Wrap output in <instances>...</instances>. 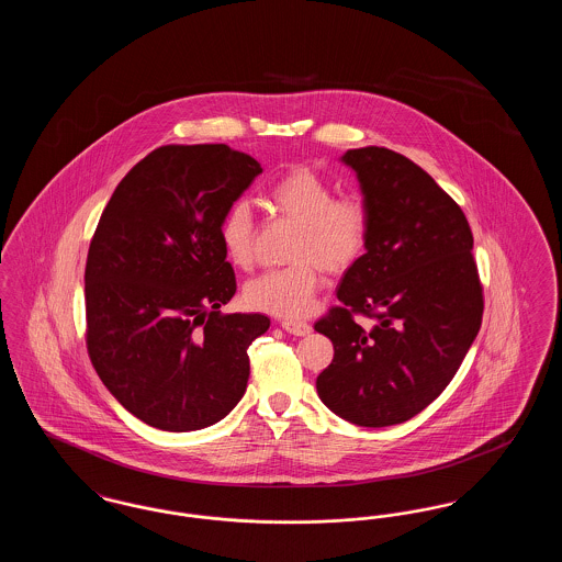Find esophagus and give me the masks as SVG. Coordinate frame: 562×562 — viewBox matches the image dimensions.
<instances>
[{
	"instance_id": "obj_1",
	"label": "esophagus",
	"mask_w": 562,
	"mask_h": 562,
	"mask_svg": "<svg viewBox=\"0 0 562 562\" xmlns=\"http://www.w3.org/2000/svg\"><path fill=\"white\" fill-rule=\"evenodd\" d=\"M280 326H282L286 333L294 335V337H305V335L312 333V326H310L307 322L282 321L280 322Z\"/></svg>"
}]
</instances>
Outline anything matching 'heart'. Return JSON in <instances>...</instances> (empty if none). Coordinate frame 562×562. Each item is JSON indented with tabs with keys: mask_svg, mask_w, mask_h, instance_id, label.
Listing matches in <instances>:
<instances>
[{
	"mask_svg": "<svg viewBox=\"0 0 562 562\" xmlns=\"http://www.w3.org/2000/svg\"><path fill=\"white\" fill-rule=\"evenodd\" d=\"M276 213L299 225L293 266L269 269L244 286L250 310L294 321L312 312L322 286L321 268L341 276L353 268L369 244L371 213L360 195H337L333 183L310 166H293L268 191ZM227 261L248 269L255 261V218L246 202H234L218 223Z\"/></svg>",
	"mask_w": 562,
	"mask_h": 562,
	"instance_id": "obj_1",
	"label": "heart"
}]
</instances>
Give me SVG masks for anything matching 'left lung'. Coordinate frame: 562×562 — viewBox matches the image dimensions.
I'll use <instances>...</instances> for the list:
<instances>
[{
	"instance_id": "obj_1",
	"label": "left lung",
	"mask_w": 562,
	"mask_h": 562,
	"mask_svg": "<svg viewBox=\"0 0 562 562\" xmlns=\"http://www.w3.org/2000/svg\"><path fill=\"white\" fill-rule=\"evenodd\" d=\"M341 161L358 177L371 236L341 278V307L314 324L335 348L316 387L349 424L385 428L451 383L481 330L482 284L468 218L424 168L385 147L349 149Z\"/></svg>"
}]
</instances>
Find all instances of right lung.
I'll use <instances>...</instances> for the list:
<instances>
[{"instance_id": "right-lung-1", "label": "right lung", "mask_w": 562, "mask_h": 562, "mask_svg": "<svg viewBox=\"0 0 562 562\" xmlns=\"http://www.w3.org/2000/svg\"><path fill=\"white\" fill-rule=\"evenodd\" d=\"M261 164L227 145H164L113 191L86 261V348L113 398L166 431L240 402L263 314H221L236 273L218 223Z\"/></svg>"}]
</instances>
